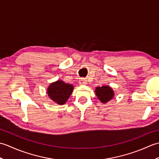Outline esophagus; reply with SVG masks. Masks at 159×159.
I'll list each match as a JSON object with an SVG mask.
<instances>
[{"mask_svg":"<svg viewBox=\"0 0 159 159\" xmlns=\"http://www.w3.org/2000/svg\"><path fill=\"white\" fill-rule=\"evenodd\" d=\"M80 84H81V85H87V80L85 79H81L80 80Z\"/></svg>","mask_w":159,"mask_h":159,"instance_id":"34e87169","label":"esophagus"}]
</instances>
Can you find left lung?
I'll use <instances>...</instances> for the list:
<instances>
[{"label":"left lung","instance_id":"left-lung-1","mask_svg":"<svg viewBox=\"0 0 159 159\" xmlns=\"http://www.w3.org/2000/svg\"><path fill=\"white\" fill-rule=\"evenodd\" d=\"M95 93L98 98L104 104L108 102L114 97L113 90L109 86L97 87Z\"/></svg>","mask_w":159,"mask_h":159}]
</instances>
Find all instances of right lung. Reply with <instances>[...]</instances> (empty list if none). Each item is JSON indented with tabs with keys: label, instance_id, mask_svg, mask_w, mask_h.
I'll return each mask as SVG.
<instances>
[{
	"label": "right lung",
	"instance_id": "1",
	"mask_svg": "<svg viewBox=\"0 0 159 159\" xmlns=\"http://www.w3.org/2000/svg\"><path fill=\"white\" fill-rule=\"evenodd\" d=\"M73 89L74 86L71 84H67L63 80H59L50 84L47 89V93L54 102L62 105L68 100Z\"/></svg>",
	"mask_w": 159,
	"mask_h": 159
}]
</instances>
